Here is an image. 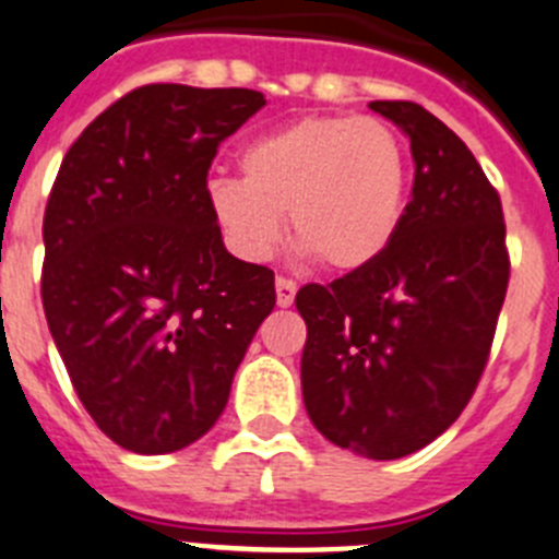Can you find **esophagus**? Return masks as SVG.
<instances>
[{"mask_svg": "<svg viewBox=\"0 0 559 559\" xmlns=\"http://www.w3.org/2000/svg\"><path fill=\"white\" fill-rule=\"evenodd\" d=\"M295 293H298V284L293 278H284V275L275 278V300H278V307H293Z\"/></svg>", "mask_w": 559, "mask_h": 559, "instance_id": "34e87169", "label": "esophagus"}]
</instances>
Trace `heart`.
I'll return each instance as SVG.
<instances>
[{
	"mask_svg": "<svg viewBox=\"0 0 559 559\" xmlns=\"http://www.w3.org/2000/svg\"><path fill=\"white\" fill-rule=\"evenodd\" d=\"M241 177H213L207 207L247 261L273 255L284 213L295 247L314 264L352 273L400 233L411 157L394 126L354 115H307L241 148Z\"/></svg>",
	"mask_w": 559,
	"mask_h": 559,
	"instance_id": "heart-1",
	"label": "heart"
}]
</instances>
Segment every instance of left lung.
<instances>
[{
    "mask_svg": "<svg viewBox=\"0 0 559 559\" xmlns=\"http://www.w3.org/2000/svg\"><path fill=\"white\" fill-rule=\"evenodd\" d=\"M411 138L416 177L396 239L373 264L307 284L304 405L332 444L402 459L473 400L509 286L501 197L467 143L414 100H371Z\"/></svg>",
    "mask_w": 559,
    "mask_h": 559,
    "instance_id": "8db88e82",
    "label": "left lung"
}]
</instances>
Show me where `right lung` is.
Masks as SVG:
<instances>
[{
    "instance_id": "1",
    "label": "right lung",
    "mask_w": 559,
    "mask_h": 559,
    "mask_svg": "<svg viewBox=\"0 0 559 559\" xmlns=\"http://www.w3.org/2000/svg\"><path fill=\"white\" fill-rule=\"evenodd\" d=\"M261 106L236 86H138L86 126L52 182L47 326L86 414L132 453H174L216 425L275 307L273 270L233 259L207 207L222 140Z\"/></svg>"
}]
</instances>
